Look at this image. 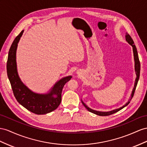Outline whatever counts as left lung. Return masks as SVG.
<instances>
[{
    "label": "left lung",
    "instance_id": "1",
    "mask_svg": "<svg viewBox=\"0 0 147 147\" xmlns=\"http://www.w3.org/2000/svg\"><path fill=\"white\" fill-rule=\"evenodd\" d=\"M125 40L127 41L128 43H129L131 47L133 48V52H134V61H135V73H136V75H137V78H136V80H135V84H134V88L133 89V91L131 92V97H130V99L129 100V101L123 106L122 107L118 108V109H114L111 111H109V112H101V111H94L93 109H91V108H89V107H88L86 105L82 102V103L83 104V106L87 109L88 111H89V112H91L93 114H95L96 115H98L100 116H107V115H110L111 114H114V113L118 112L119 111H120L121 109H122L123 108L125 107V106H127L128 104H129L130 102V100L132 99V97L134 95V92L135 91V89H136L137 87V85L138 83V81L139 80V77H140V61H139V58H138V53H137V48L135 47V45H134V42L131 38V36L128 34L127 33H126V35H125Z\"/></svg>",
    "mask_w": 147,
    "mask_h": 147
}]
</instances>
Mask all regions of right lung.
Listing matches in <instances>:
<instances>
[{
	"label": "right lung",
	"mask_w": 147,
	"mask_h": 147,
	"mask_svg": "<svg viewBox=\"0 0 147 147\" xmlns=\"http://www.w3.org/2000/svg\"><path fill=\"white\" fill-rule=\"evenodd\" d=\"M24 31L22 30L15 38L10 48L7 62V76L12 86L14 96L18 103L34 114H46L55 111L59 106L61 101L62 89L72 76L63 78L56 82L50 91L46 94L35 93L29 89L18 76L16 63L18 43Z\"/></svg>",
	"instance_id": "obj_1"
}]
</instances>
